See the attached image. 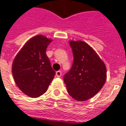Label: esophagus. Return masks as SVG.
I'll return each instance as SVG.
<instances>
[{"instance_id": "obj_1", "label": "esophagus", "mask_w": 126, "mask_h": 126, "mask_svg": "<svg viewBox=\"0 0 126 126\" xmlns=\"http://www.w3.org/2000/svg\"><path fill=\"white\" fill-rule=\"evenodd\" d=\"M61 76H62V72H61V71H57V72H56V77H60Z\"/></svg>"}]
</instances>
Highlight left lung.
Wrapping results in <instances>:
<instances>
[{
  "instance_id": "1",
  "label": "left lung",
  "mask_w": 126,
  "mask_h": 126,
  "mask_svg": "<svg viewBox=\"0 0 126 126\" xmlns=\"http://www.w3.org/2000/svg\"><path fill=\"white\" fill-rule=\"evenodd\" d=\"M74 55L71 69L64 77L69 94L79 101L95 96L106 80V68L97 53L84 41H69Z\"/></svg>"
}]
</instances>
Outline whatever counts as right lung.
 <instances>
[{
	"mask_svg": "<svg viewBox=\"0 0 126 126\" xmlns=\"http://www.w3.org/2000/svg\"><path fill=\"white\" fill-rule=\"evenodd\" d=\"M52 40L41 35L30 38L17 54L12 73L17 87L27 96H40L47 91L55 72L46 54Z\"/></svg>",
	"mask_w": 126,
	"mask_h": 126,
	"instance_id": "right-lung-1",
	"label": "right lung"
}]
</instances>
